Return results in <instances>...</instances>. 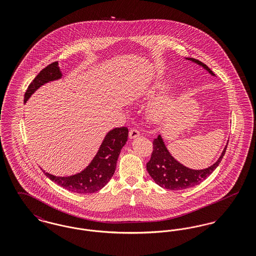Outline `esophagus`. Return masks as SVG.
Instances as JSON below:
<instances>
[{
  "instance_id": "esophagus-1",
  "label": "esophagus",
  "mask_w": 256,
  "mask_h": 256,
  "mask_svg": "<svg viewBox=\"0 0 256 256\" xmlns=\"http://www.w3.org/2000/svg\"><path fill=\"white\" fill-rule=\"evenodd\" d=\"M128 135H130V139H134V138L138 137V136L140 135V132H139V130H136V128H132V130H130Z\"/></svg>"
}]
</instances>
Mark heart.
<instances>
[{"label": "heart", "mask_w": 256, "mask_h": 256, "mask_svg": "<svg viewBox=\"0 0 256 256\" xmlns=\"http://www.w3.org/2000/svg\"><path fill=\"white\" fill-rule=\"evenodd\" d=\"M158 88H162V86H159ZM170 102H172V98L169 97L165 98L163 100H160L158 102H156L150 110L152 116L156 119L161 118L164 115V112L166 111L167 108L170 106Z\"/></svg>", "instance_id": "heart-1"}]
</instances>
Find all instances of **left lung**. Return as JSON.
<instances>
[{
	"label": "left lung",
	"mask_w": 256,
	"mask_h": 256,
	"mask_svg": "<svg viewBox=\"0 0 256 256\" xmlns=\"http://www.w3.org/2000/svg\"><path fill=\"white\" fill-rule=\"evenodd\" d=\"M186 60L193 61L202 66L209 73L215 76V74L210 70V68H208V66L202 61L191 58H187ZM152 145L154 150L150 161L146 163V170L159 186L165 189L176 191L193 187L204 182L219 166L220 162L224 158L228 146L226 145L224 148L220 158L213 165L204 170H192L183 166L182 164H180L170 156L169 150L163 142L161 135H158V138L154 140Z\"/></svg>",
	"instance_id": "1"
}]
</instances>
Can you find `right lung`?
<instances>
[{"label": "right lung", "instance_id": "obj_1", "mask_svg": "<svg viewBox=\"0 0 256 256\" xmlns=\"http://www.w3.org/2000/svg\"><path fill=\"white\" fill-rule=\"evenodd\" d=\"M62 76L58 62H52L42 69L30 82L24 93L26 102L40 86L58 80ZM128 130L126 126L116 128L106 135L97 154L91 163L78 174L70 176H56L44 170V174L54 182L68 191L78 194H91L100 190L108 182L116 169L117 160L122 146L128 141Z\"/></svg>", "mask_w": 256, "mask_h": 256}]
</instances>
